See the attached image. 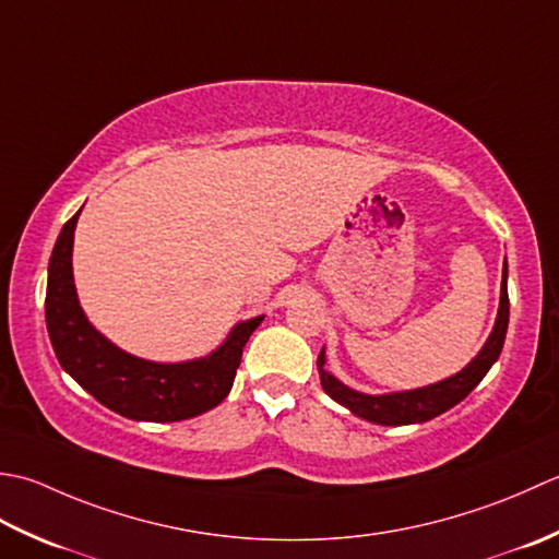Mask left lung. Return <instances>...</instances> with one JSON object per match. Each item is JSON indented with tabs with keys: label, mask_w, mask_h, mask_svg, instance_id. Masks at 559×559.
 I'll return each instance as SVG.
<instances>
[{
	"label": "left lung",
	"mask_w": 559,
	"mask_h": 559,
	"mask_svg": "<svg viewBox=\"0 0 559 559\" xmlns=\"http://www.w3.org/2000/svg\"><path fill=\"white\" fill-rule=\"evenodd\" d=\"M507 280L509 267L507 260L502 265V292H499V311L492 333H489L483 349L465 364V367L449 376V379L423 385V389L413 391H397V393H381L369 395L349 389L333 373L325 369V347L318 355V376H321L323 391L333 397L335 403L347 407L352 415H357L367 423L383 425V427H401V425H419L429 423L437 415L447 413L453 405H459L465 395H468L477 383L485 379V373L492 369V364L502 355L507 328H509V294H507Z\"/></svg>",
	"instance_id": "1"
}]
</instances>
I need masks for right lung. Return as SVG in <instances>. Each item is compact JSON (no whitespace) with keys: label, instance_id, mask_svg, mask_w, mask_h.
Instances as JSON below:
<instances>
[{"label":"right lung","instance_id":"obj_1","mask_svg":"<svg viewBox=\"0 0 559 559\" xmlns=\"http://www.w3.org/2000/svg\"><path fill=\"white\" fill-rule=\"evenodd\" d=\"M82 210L62 226L48 265L45 323L60 367L100 405L136 423H180L219 405L265 316L236 323L219 347L198 359L152 361L120 349L91 325L76 296L72 250Z\"/></svg>","mask_w":559,"mask_h":559}]
</instances>
